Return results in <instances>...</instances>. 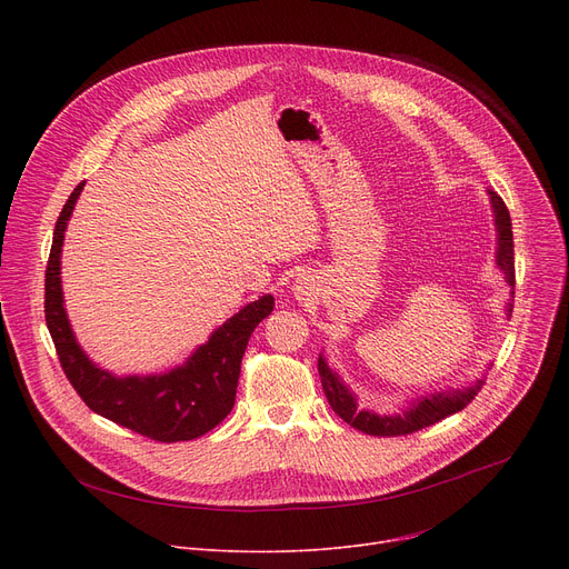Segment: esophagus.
<instances>
[{"label": "esophagus", "mask_w": 569, "mask_h": 569, "mask_svg": "<svg viewBox=\"0 0 569 569\" xmlns=\"http://www.w3.org/2000/svg\"><path fill=\"white\" fill-rule=\"evenodd\" d=\"M295 290H297V295H307V286L300 281V286H295Z\"/></svg>", "instance_id": "esophagus-1"}]
</instances>
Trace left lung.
<instances>
[{
	"label": "left lung",
	"mask_w": 569,
	"mask_h": 569,
	"mask_svg": "<svg viewBox=\"0 0 569 569\" xmlns=\"http://www.w3.org/2000/svg\"><path fill=\"white\" fill-rule=\"evenodd\" d=\"M491 196V204H493V214H496V230H498V249H496V264L502 269V274L515 288V239H512V219L507 207L502 202V198L493 191H489ZM507 313H512V305L507 307ZM318 373H320V382H322V392L330 401L332 410L341 417L343 422H348L350 427H355L357 431L369 433V436H406V433H415L425 427H431L445 417H450L459 410H463L475 397L477 392L482 390L485 380H477L468 387H461V390H442V392H433L427 397L415 399L406 410L397 412V415H378L373 410H365L357 406V399L352 397V392L341 382V378L327 367L325 357H318Z\"/></svg>",
	"instance_id": "obj_1"
}]
</instances>
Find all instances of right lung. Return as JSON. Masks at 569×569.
I'll return each instance as SVG.
<instances>
[{
	"label": "right lung",
	"instance_id": "1",
	"mask_svg": "<svg viewBox=\"0 0 569 569\" xmlns=\"http://www.w3.org/2000/svg\"><path fill=\"white\" fill-rule=\"evenodd\" d=\"M82 187L84 182L73 189L54 223L46 267V322L59 365L80 399L106 420L159 442L200 438L232 410L247 343L258 322L274 311V297L262 295L260 300L239 309L212 332L207 343L196 348L182 367L168 373L117 378L99 369L76 341L59 279L64 230Z\"/></svg>",
	"mask_w": 569,
	"mask_h": 569
}]
</instances>
